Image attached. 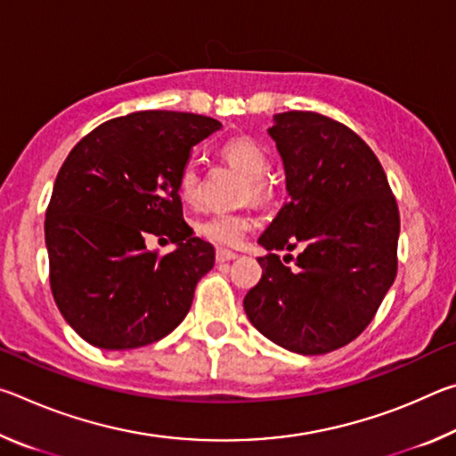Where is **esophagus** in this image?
I'll use <instances>...</instances> for the list:
<instances>
[{
	"instance_id": "esophagus-1",
	"label": "esophagus",
	"mask_w": 456,
	"mask_h": 456,
	"mask_svg": "<svg viewBox=\"0 0 456 456\" xmlns=\"http://www.w3.org/2000/svg\"><path fill=\"white\" fill-rule=\"evenodd\" d=\"M237 257V253L229 251V249H217V261L223 264V261H233Z\"/></svg>"
}]
</instances>
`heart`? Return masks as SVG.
Segmentation results:
<instances>
[{"mask_svg":"<svg viewBox=\"0 0 456 456\" xmlns=\"http://www.w3.org/2000/svg\"><path fill=\"white\" fill-rule=\"evenodd\" d=\"M221 159L229 167L245 176L243 199L257 205H267L275 195V187L269 179V154L257 141L249 136H235L221 144ZM199 168L195 165L183 167L179 173V195L187 203H195L199 197ZM256 229V219L249 213H211L195 223L199 237L221 247H239L249 231Z\"/></svg>","mask_w":456,"mask_h":456,"instance_id":"obj_1","label":"heart"}]
</instances>
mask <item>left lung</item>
I'll return each mask as SVG.
<instances>
[{"mask_svg": "<svg viewBox=\"0 0 456 456\" xmlns=\"http://www.w3.org/2000/svg\"><path fill=\"white\" fill-rule=\"evenodd\" d=\"M289 197L259 237L267 251L304 247L285 267H264L243 307L261 334L289 352L318 356L356 339L380 307L398 269L400 215L372 149L318 112L277 114L269 128Z\"/></svg>", "mask_w": 456, "mask_h": 456, "instance_id": "8db88e82", "label": "left lung"}]
</instances>
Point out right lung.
<instances>
[{"mask_svg": "<svg viewBox=\"0 0 456 456\" xmlns=\"http://www.w3.org/2000/svg\"><path fill=\"white\" fill-rule=\"evenodd\" d=\"M219 128L200 114L142 110L102 122L68 154L45 209L50 288L88 344L142 348L191 310L215 249L192 237L176 183L192 146ZM159 234L177 249L146 250Z\"/></svg>", "mask_w": 456, "mask_h": 456, "instance_id": "obj_1", "label": "right lung"}]
</instances>
